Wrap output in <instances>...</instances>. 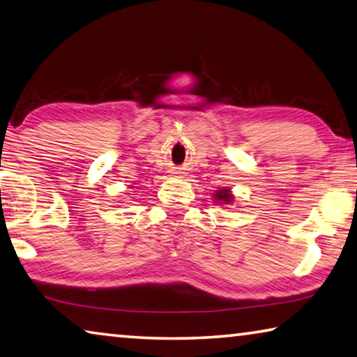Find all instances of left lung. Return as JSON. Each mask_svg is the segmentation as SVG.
Here are the masks:
<instances>
[{"instance_id": "8db88e82", "label": "left lung", "mask_w": 357, "mask_h": 357, "mask_svg": "<svg viewBox=\"0 0 357 357\" xmlns=\"http://www.w3.org/2000/svg\"><path fill=\"white\" fill-rule=\"evenodd\" d=\"M215 197H217V202H221V204H231L234 201V196L227 188H223L215 192Z\"/></svg>"}]
</instances>
